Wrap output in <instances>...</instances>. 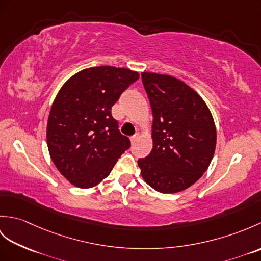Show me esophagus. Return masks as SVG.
I'll list each match as a JSON object with an SVG mask.
<instances>
[{
	"mask_svg": "<svg viewBox=\"0 0 261 261\" xmlns=\"http://www.w3.org/2000/svg\"><path fill=\"white\" fill-rule=\"evenodd\" d=\"M138 139H139V135H135L130 138V141H131V143H135Z\"/></svg>",
	"mask_w": 261,
	"mask_h": 261,
	"instance_id": "obj_1",
	"label": "esophagus"
}]
</instances>
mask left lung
<instances>
[{
	"label": "left lung",
	"instance_id": "left-lung-1",
	"mask_svg": "<svg viewBox=\"0 0 261 261\" xmlns=\"http://www.w3.org/2000/svg\"><path fill=\"white\" fill-rule=\"evenodd\" d=\"M152 110V150L138 160L153 190L177 193L206 171L216 146V129L206 103L192 87L170 75L142 73Z\"/></svg>",
	"mask_w": 261,
	"mask_h": 261
}]
</instances>
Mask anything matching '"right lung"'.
I'll return each mask as SVG.
<instances>
[{"instance_id":"1","label":"right lung","mask_w":261,"mask_h":261,"mask_svg":"<svg viewBox=\"0 0 261 261\" xmlns=\"http://www.w3.org/2000/svg\"><path fill=\"white\" fill-rule=\"evenodd\" d=\"M138 79L137 71L99 66L79 71L59 90L49 113L47 145L55 166L70 184L96 186L130 148L111 109Z\"/></svg>"}]
</instances>
